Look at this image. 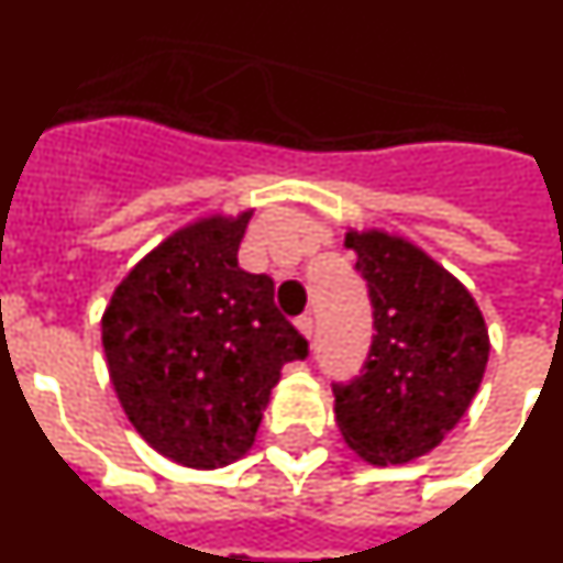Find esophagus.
Here are the masks:
<instances>
[{"mask_svg": "<svg viewBox=\"0 0 563 563\" xmlns=\"http://www.w3.org/2000/svg\"><path fill=\"white\" fill-rule=\"evenodd\" d=\"M296 330L301 332V335L307 338V341H312V318L310 316H301L296 321Z\"/></svg>", "mask_w": 563, "mask_h": 563, "instance_id": "esophagus-1", "label": "esophagus"}]
</instances>
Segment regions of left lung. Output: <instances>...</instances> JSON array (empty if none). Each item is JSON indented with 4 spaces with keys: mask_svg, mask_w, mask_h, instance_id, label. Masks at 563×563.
Masks as SVG:
<instances>
[{
    "mask_svg": "<svg viewBox=\"0 0 563 563\" xmlns=\"http://www.w3.org/2000/svg\"><path fill=\"white\" fill-rule=\"evenodd\" d=\"M343 245L369 285L375 338L361 375L332 386L338 431L363 462L402 465L434 451L479 391L485 316L460 278L406 236L350 228Z\"/></svg>",
    "mask_w": 563,
    "mask_h": 563,
    "instance_id": "obj_1",
    "label": "left lung"
}]
</instances>
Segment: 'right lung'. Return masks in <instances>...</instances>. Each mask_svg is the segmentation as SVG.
<instances>
[{
  "label": "right lung",
  "instance_id": "obj_1",
  "mask_svg": "<svg viewBox=\"0 0 563 563\" xmlns=\"http://www.w3.org/2000/svg\"><path fill=\"white\" fill-rule=\"evenodd\" d=\"M253 208L168 233L123 276L101 316L112 389L157 454L213 471L253 449L282 366L307 341L273 305V278L239 267Z\"/></svg>",
  "mask_w": 563,
  "mask_h": 563
}]
</instances>
